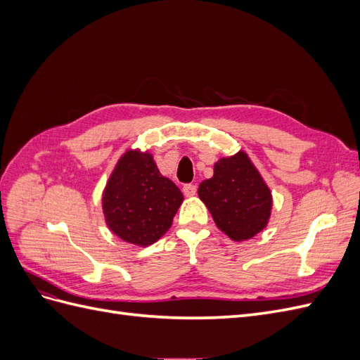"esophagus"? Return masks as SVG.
Here are the masks:
<instances>
[{"label": "esophagus", "mask_w": 360, "mask_h": 360, "mask_svg": "<svg viewBox=\"0 0 360 360\" xmlns=\"http://www.w3.org/2000/svg\"><path fill=\"white\" fill-rule=\"evenodd\" d=\"M183 193L184 197H193V195L197 193V186H195V184H184Z\"/></svg>", "instance_id": "esophagus-1"}]
</instances>
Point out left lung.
Instances as JSON below:
<instances>
[{
    "mask_svg": "<svg viewBox=\"0 0 360 360\" xmlns=\"http://www.w3.org/2000/svg\"><path fill=\"white\" fill-rule=\"evenodd\" d=\"M198 197L216 226L234 242L263 231L274 207L270 188L243 150L214 163L213 177L201 181Z\"/></svg>",
    "mask_w": 360,
    "mask_h": 360,
    "instance_id": "obj_1",
    "label": "left lung"
}]
</instances>
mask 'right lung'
Instances as JSON below:
<instances>
[{
  "label": "right lung",
  "mask_w": 360,
  "mask_h": 360,
  "mask_svg": "<svg viewBox=\"0 0 360 360\" xmlns=\"http://www.w3.org/2000/svg\"><path fill=\"white\" fill-rule=\"evenodd\" d=\"M183 202L181 191L162 176L148 150L120 156L102 192L108 228L122 240L146 248L165 234Z\"/></svg>",
  "instance_id": "obj_1"
}]
</instances>
